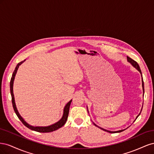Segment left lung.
Masks as SVG:
<instances>
[{
    "mask_svg": "<svg viewBox=\"0 0 154 154\" xmlns=\"http://www.w3.org/2000/svg\"><path fill=\"white\" fill-rule=\"evenodd\" d=\"M127 60H128V62H130V63H131L132 66L136 68L138 71H139V72L141 73V76H142V73H141V69H140V67H139V65H138V63L136 62V61H134V60H132V58H130V57H127ZM142 87H143V92H144V82H143V77H142ZM141 110H142V109H141ZM141 114V112L139 113V114ZM139 114L136 117V119L137 118V117L138 116H139ZM94 125H95V126H97L95 123H94ZM99 128H100V127H99ZM101 129H102V130H103L104 131H106V132H109V133H118V132H123V130H118V131H115V132H112V131H109V130H105V129H103V128H100Z\"/></svg>",
    "mask_w": 154,
    "mask_h": 154,
    "instance_id": "1",
    "label": "left lung"
}]
</instances>
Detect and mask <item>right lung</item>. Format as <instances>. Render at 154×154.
I'll return each instance as SVG.
<instances>
[{
    "instance_id": "1",
    "label": "right lung",
    "mask_w": 154,
    "mask_h": 154,
    "mask_svg": "<svg viewBox=\"0 0 154 154\" xmlns=\"http://www.w3.org/2000/svg\"><path fill=\"white\" fill-rule=\"evenodd\" d=\"M25 60L22 61L20 63H18L17 64V66H16L15 71H14L13 74H12V77L11 78V81H10V92H11V101H12V104H13V109L15 110V112L16 113L17 116H18V119H19L22 123L24 124L26 127H27L28 128L34 130V131L36 132H42V133H45V132H53L54 130H57L58 128H61L62 127L65 125V123H66L67 119L68 118V115H69V108H70V105H71L72 100L71 101H69L68 103L66 104V105L65 106L64 109H63V116L62 118L60 119V120H59L58 122L55 123L54 124H53L51 125L48 126V127H33V126H31L30 125H29L28 123H27L24 119H23L21 116L20 115V114L18 113V112L17 110V109L16 107V105H15V97H14V94H13V82L14 80H15V77L17 72V70L19 67V66L20 65L24 62Z\"/></svg>"
}]
</instances>
